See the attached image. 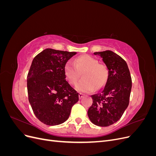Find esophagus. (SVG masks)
Instances as JSON below:
<instances>
[{
    "label": "esophagus",
    "instance_id": "obj_1",
    "mask_svg": "<svg viewBox=\"0 0 156 156\" xmlns=\"http://www.w3.org/2000/svg\"><path fill=\"white\" fill-rule=\"evenodd\" d=\"M83 97V94L82 93H79V100H81V99H82Z\"/></svg>",
    "mask_w": 156,
    "mask_h": 156
}]
</instances>
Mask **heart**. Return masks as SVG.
<instances>
[{
	"label": "heart",
	"instance_id": "b5f03b06",
	"mask_svg": "<svg viewBox=\"0 0 156 156\" xmlns=\"http://www.w3.org/2000/svg\"><path fill=\"white\" fill-rule=\"evenodd\" d=\"M82 73L83 79L75 86L77 91L90 92L95 88H100L104 85L108 77V69L104 65L100 64L98 60L89 55H82L65 64L64 73L71 84H75Z\"/></svg>",
	"mask_w": 156,
	"mask_h": 156
}]
</instances>
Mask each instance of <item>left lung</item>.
<instances>
[{"mask_svg":"<svg viewBox=\"0 0 156 156\" xmlns=\"http://www.w3.org/2000/svg\"><path fill=\"white\" fill-rule=\"evenodd\" d=\"M108 69V77L100 90L92 95L93 103L88 110L94 124L106 127L119 120L128 107L132 86L129 70L126 61L114 52H95Z\"/></svg>","mask_w":156,"mask_h":156,"instance_id":"1","label":"left lung"}]
</instances>
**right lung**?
<instances>
[{
    "instance_id": "obj_1",
    "label": "right lung",
    "mask_w": 156,
    "mask_h": 156,
    "mask_svg": "<svg viewBox=\"0 0 156 156\" xmlns=\"http://www.w3.org/2000/svg\"><path fill=\"white\" fill-rule=\"evenodd\" d=\"M76 54L48 48L32 60L27 81L29 101L37 119L46 125L64 123L79 101L64 73L65 64Z\"/></svg>"
}]
</instances>
